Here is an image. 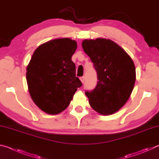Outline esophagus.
Here are the masks:
<instances>
[{"label": "esophagus", "mask_w": 159, "mask_h": 159, "mask_svg": "<svg viewBox=\"0 0 159 159\" xmlns=\"http://www.w3.org/2000/svg\"><path fill=\"white\" fill-rule=\"evenodd\" d=\"M80 81H81V83H84V81H85V77L84 76L80 77Z\"/></svg>", "instance_id": "obj_1"}]
</instances>
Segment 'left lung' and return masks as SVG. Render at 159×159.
<instances>
[{
  "instance_id": "left-lung-1",
  "label": "left lung",
  "mask_w": 159,
  "mask_h": 159,
  "mask_svg": "<svg viewBox=\"0 0 159 159\" xmlns=\"http://www.w3.org/2000/svg\"><path fill=\"white\" fill-rule=\"evenodd\" d=\"M98 74V84L85 92L90 107L102 115L121 109L130 98L136 79L135 66L130 55L110 39L98 38L82 42Z\"/></svg>"
}]
</instances>
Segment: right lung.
Returning a JSON list of instances; mask_svg holds the SVG:
<instances>
[{"label":"right lung","mask_w":159,"mask_h":159,"mask_svg":"<svg viewBox=\"0 0 159 159\" xmlns=\"http://www.w3.org/2000/svg\"><path fill=\"white\" fill-rule=\"evenodd\" d=\"M77 43L69 38L39 45L26 67V81L32 100L43 111L58 114L65 110L82 83L76 76L71 57Z\"/></svg>","instance_id":"add662e5"}]
</instances>
